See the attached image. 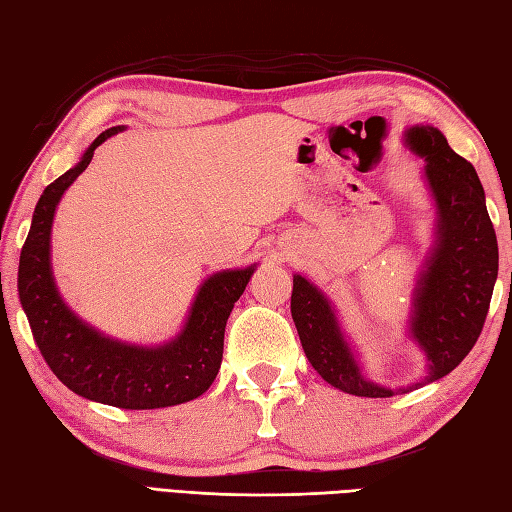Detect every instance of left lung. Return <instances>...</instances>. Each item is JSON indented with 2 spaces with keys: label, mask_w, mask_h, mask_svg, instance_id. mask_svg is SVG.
Here are the masks:
<instances>
[{
  "label": "left lung",
  "mask_w": 512,
  "mask_h": 512,
  "mask_svg": "<svg viewBox=\"0 0 512 512\" xmlns=\"http://www.w3.org/2000/svg\"><path fill=\"white\" fill-rule=\"evenodd\" d=\"M406 137L424 156L426 181L437 205V243L417 283L411 318V336L429 358V375L411 387L420 389L451 373L475 347L493 298L499 252L473 165L455 154L431 125H417ZM291 318L311 367L331 387L360 398L406 393L362 378L329 300L302 276H294Z\"/></svg>",
  "instance_id": "1"
}]
</instances>
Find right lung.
<instances>
[{"label":"right lung","mask_w":512,"mask_h":512,"mask_svg":"<svg viewBox=\"0 0 512 512\" xmlns=\"http://www.w3.org/2000/svg\"><path fill=\"white\" fill-rule=\"evenodd\" d=\"M121 130L117 125L101 132L75 168L41 194L19 256L17 289L41 356L70 391L119 409H163L190 402L210 389L221 369L227 318L254 267L218 271L207 278L181 336L156 349L103 338L72 314L59 298L50 271L52 216L61 194L88 168L99 145Z\"/></svg>","instance_id":"1"}]
</instances>
